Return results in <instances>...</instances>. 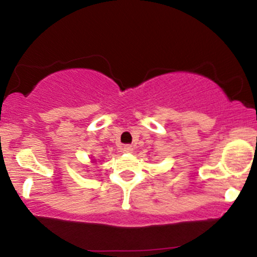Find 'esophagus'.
<instances>
[{"label": "esophagus", "mask_w": 257, "mask_h": 257, "mask_svg": "<svg viewBox=\"0 0 257 257\" xmlns=\"http://www.w3.org/2000/svg\"><path fill=\"white\" fill-rule=\"evenodd\" d=\"M122 152L126 153V154H130V153L134 152V148H132V146H123Z\"/></svg>", "instance_id": "34e87169"}]
</instances>
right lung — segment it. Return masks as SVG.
<instances>
[{
  "label": "right lung",
  "instance_id": "1",
  "mask_svg": "<svg viewBox=\"0 0 257 257\" xmlns=\"http://www.w3.org/2000/svg\"><path fill=\"white\" fill-rule=\"evenodd\" d=\"M91 163H96V159H92Z\"/></svg>",
  "mask_w": 257,
  "mask_h": 257
}]
</instances>
